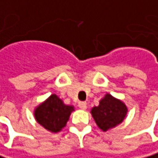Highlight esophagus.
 Returning a JSON list of instances; mask_svg holds the SVG:
<instances>
[{"label":"esophagus","mask_w":158,"mask_h":158,"mask_svg":"<svg viewBox=\"0 0 158 158\" xmlns=\"http://www.w3.org/2000/svg\"><path fill=\"white\" fill-rule=\"evenodd\" d=\"M78 106L81 109H86L87 108V103L86 102H80L78 103Z\"/></svg>","instance_id":"34e87169"}]
</instances>
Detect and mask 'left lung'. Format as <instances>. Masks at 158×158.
Listing matches in <instances>:
<instances>
[{
	"instance_id": "left-lung-1",
	"label": "left lung",
	"mask_w": 158,
	"mask_h": 158,
	"mask_svg": "<svg viewBox=\"0 0 158 158\" xmlns=\"http://www.w3.org/2000/svg\"><path fill=\"white\" fill-rule=\"evenodd\" d=\"M91 114L103 131H108L123 122L128 114V107L123 101L106 94L99 102V106H94Z\"/></svg>"
}]
</instances>
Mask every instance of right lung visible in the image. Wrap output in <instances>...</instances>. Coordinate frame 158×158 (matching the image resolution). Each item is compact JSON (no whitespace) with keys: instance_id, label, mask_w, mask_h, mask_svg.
<instances>
[{"instance_id":"1","label":"right lung","mask_w":158,"mask_h":158,"mask_svg":"<svg viewBox=\"0 0 158 158\" xmlns=\"http://www.w3.org/2000/svg\"><path fill=\"white\" fill-rule=\"evenodd\" d=\"M73 111H75L73 106L65 105L53 94L35 107L34 118L46 131L57 133L65 127Z\"/></svg>"}]
</instances>
